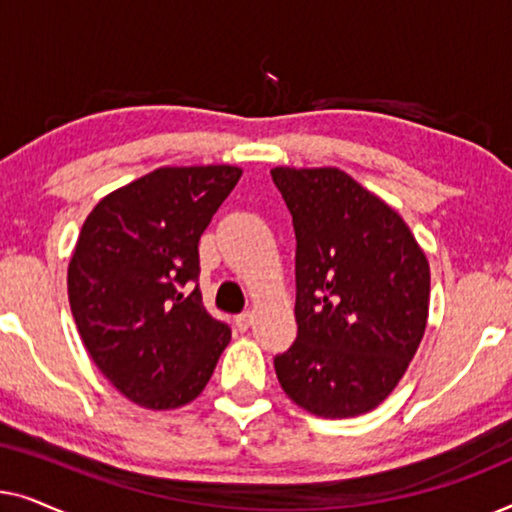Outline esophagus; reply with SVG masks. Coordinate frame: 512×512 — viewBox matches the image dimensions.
<instances>
[{
  "instance_id": "esophagus-1",
  "label": "esophagus",
  "mask_w": 512,
  "mask_h": 512,
  "mask_svg": "<svg viewBox=\"0 0 512 512\" xmlns=\"http://www.w3.org/2000/svg\"><path fill=\"white\" fill-rule=\"evenodd\" d=\"M251 321H254V314L242 312V314H237V317H235V326L240 328V331H247V328L251 326Z\"/></svg>"
}]
</instances>
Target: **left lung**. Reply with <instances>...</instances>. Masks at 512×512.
<instances>
[{"label":"left lung","mask_w":512,"mask_h":512,"mask_svg":"<svg viewBox=\"0 0 512 512\" xmlns=\"http://www.w3.org/2000/svg\"><path fill=\"white\" fill-rule=\"evenodd\" d=\"M296 230V342L277 380L326 419L377 408L408 370L429 319L431 272L408 223L338 167H275Z\"/></svg>","instance_id":"obj_1"}]
</instances>
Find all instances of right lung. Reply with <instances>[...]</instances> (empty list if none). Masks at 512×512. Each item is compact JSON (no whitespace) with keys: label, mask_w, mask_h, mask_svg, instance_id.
I'll list each match as a JSON object with an SVG mask.
<instances>
[{"label":"right lung","mask_w":512,"mask_h":512,"mask_svg":"<svg viewBox=\"0 0 512 512\" xmlns=\"http://www.w3.org/2000/svg\"><path fill=\"white\" fill-rule=\"evenodd\" d=\"M240 177L233 165L158 167L83 221L67 270L69 307L100 373L142 408L198 398L230 342L192 284L200 235Z\"/></svg>","instance_id":"obj_1"}]
</instances>
